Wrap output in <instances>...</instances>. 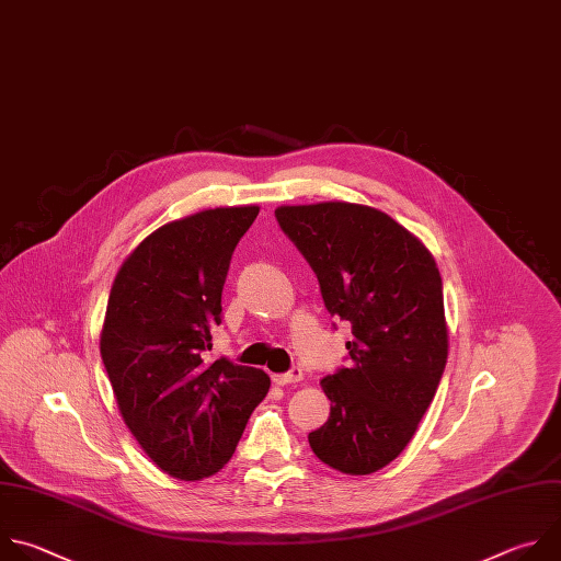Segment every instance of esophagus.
I'll list each match as a JSON object with an SVG mask.
<instances>
[{"instance_id": "1", "label": "esophagus", "mask_w": 561, "mask_h": 561, "mask_svg": "<svg viewBox=\"0 0 561 561\" xmlns=\"http://www.w3.org/2000/svg\"><path fill=\"white\" fill-rule=\"evenodd\" d=\"M272 380H274V385H280V387L300 382V380H302V369H300V367H294V369H289L287 374H274Z\"/></svg>"}]
</instances>
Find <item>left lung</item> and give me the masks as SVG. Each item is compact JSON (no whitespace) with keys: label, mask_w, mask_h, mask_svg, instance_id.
I'll return each instance as SVG.
<instances>
[{"label":"left lung","mask_w":561,"mask_h":561,"mask_svg":"<svg viewBox=\"0 0 561 561\" xmlns=\"http://www.w3.org/2000/svg\"><path fill=\"white\" fill-rule=\"evenodd\" d=\"M276 218L316 272L329 313L354 333L350 367L320 382L331 411L309 446L335 471L376 473L411 442L449 356L435 259L369 205H280Z\"/></svg>","instance_id":"obj_1"}]
</instances>
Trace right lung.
Instances as JSON below:
<instances>
[{
  "mask_svg": "<svg viewBox=\"0 0 561 561\" xmlns=\"http://www.w3.org/2000/svg\"><path fill=\"white\" fill-rule=\"evenodd\" d=\"M259 205L214 207L146 237L112 283L101 358L117 407L168 476L203 480L226 467L270 376L228 358L209 363L232 252Z\"/></svg>",
  "mask_w": 561,
  "mask_h": 561,
  "instance_id": "1",
  "label": "right lung"
}]
</instances>
